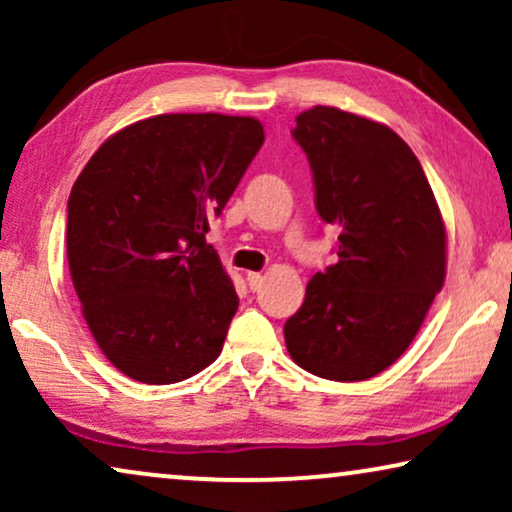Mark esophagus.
Here are the masks:
<instances>
[{"label": "esophagus", "instance_id": "esophagus-1", "mask_svg": "<svg viewBox=\"0 0 512 512\" xmlns=\"http://www.w3.org/2000/svg\"><path fill=\"white\" fill-rule=\"evenodd\" d=\"M247 282H249V289L251 291H258L265 282V277L261 275V272H247Z\"/></svg>", "mask_w": 512, "mask_h": 512}]
</instances>
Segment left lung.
<instances>
[{"label":"left lung","instance_id":"obj_1","mask_svg":"<svg viewBox=\"0 0 512 512\" xmlns=\"http://www.w3.org/2000/svg\"><path fill=\"white\" fill-rule=\"evenodd\" d=\"M314 205L340 230L338 263L317 272L284 324L307 373L361 382L387 370L422 326L445 282V223L429 179L387 125L335 107L296 116Z\"/></svg>","mask_w":512,"mask_h":512}]
</instances>
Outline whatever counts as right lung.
Segmentation results:
<instances>
[{"mask_svg": "<svg viewBox=\"0 0 512 512\" xmlns=\"http://www.w3.org/2000/svg\"><path fill=\"white\" fill-rule=\"evenodd\" d=\"M263 139L251 116L160 114L111 135L74 181L69 272L123 375L174 384L221 354L240 298L205 235Z\"/></svg>", "mask_w": 512, "mask_h": 512, "instance_id": "right-lung-1", "label": "right lung"}]
</instances>
